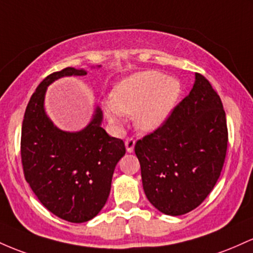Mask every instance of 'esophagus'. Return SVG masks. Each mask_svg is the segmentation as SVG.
Here are the masks:
<instances>
[{
	"instance_id": "obj_1",
	"label": "esophagus",
	"mask_w": 253,
	"mask_h": 253,
	"mask_svg": "<svg viewBox=\"0 0 253 253\" xmlns=\"http://www.w3.org/2000/svg\"><path fill=\"white\" fill-rule=\"evenodd\" d=\"M134 147H135V140L134 138H127L126 141V148L127 153H132L134 152Z\"/></svg>"
}]
</instances>
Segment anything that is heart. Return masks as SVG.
<instances>
[{
  "label": "heart",
  "instance_id": "1",
  "mask_svg": "<svg viewBox=\"0 0 253 253\" xmlns=\"http://www.w3.org/2000/svg\"><path fill=\"white\" fill-rule=\"evenodd\" d=\"M181 93L179 80L155 70L135 73L113 87L111 98L103 103L104 113L113 126L126 115H134L136 126L152 132L166 123Z\"/></svg>",
  "mask_w": 253,
  "mask_h": 253
}]
</instances>
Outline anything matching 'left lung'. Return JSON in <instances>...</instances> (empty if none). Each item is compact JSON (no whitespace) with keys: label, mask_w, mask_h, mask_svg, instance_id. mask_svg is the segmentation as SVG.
<instances>
[{"label":"left lung","mask_w":253,"mask_h":253,"mask_svg":"<svg viewBox=\"0 0 253 253\" xmlns=\"http://www.w3.org/2000/svg\"><path fill=\"white\" fill-rule=\"evenodd\" d=\"M227 141L220 96L201 74L166 123L136 142L142 185L159 211L179 216L211 194L222 171Z\"/></svg>","instance_id":"8db88e82"}]
</instances>
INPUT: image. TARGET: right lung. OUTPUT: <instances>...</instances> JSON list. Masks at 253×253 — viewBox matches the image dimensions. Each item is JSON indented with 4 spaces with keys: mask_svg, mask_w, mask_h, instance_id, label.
Instances as JSON below:
<instances>
[{
    "mask_svg": "<svg viewBox=\"0 0 253 253\" xmlns=\"http://www.w3.org/2000/svg\"><path fill=\"white\" fill-rule=\"evenodd\" d=\"M86 74L87 70L69 67L45 78L28 101L21 129L26 181L47 211L74 223L92 220L103 209L116 165L126 154L124 142L101 127L99 106L79 131L59 129L46 115L47 87L58 79Z\"/></svg>",
    "mask_w": 253,
    "mask_h": 253,
    "instance_id": "1",
    "label": "right lung"
}]
</instances>
